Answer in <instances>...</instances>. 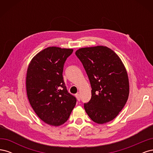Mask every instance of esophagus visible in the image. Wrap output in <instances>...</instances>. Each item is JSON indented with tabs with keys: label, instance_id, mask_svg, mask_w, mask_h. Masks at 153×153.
<instances>
[{
	"label": "esophagus",
	"instance_id": "obj_1",
	"mask_svg": "<svg viewBox=\"0 0 153 153\" xmlns=\"http://www.w3.org/2000/svg\"><path fill=\"white\" fill-rule=\"evenodd\" d=\"M75 96H76V99H77V100H78V101H80V94H78V93H77V94H75Z\"/></svg>",
	"mask_w": 153,
	"mask_h": 153
}]
</instances>
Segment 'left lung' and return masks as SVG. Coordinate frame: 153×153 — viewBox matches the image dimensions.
<instances>
[{
  "label": "left lung",
  "instance_id": "obj_1",
  "mask_svg": "<svg viewBox=\"0 0 153 153\" xmlns=\"http://www.w3.org/2000/svg\"><path fill=\"white\" fill-rule=\"evenodd\" d=\"M83 64L91 85V99L84 103L94 122L104 124L121 112L129 96L128 74L121 60L103 46L82 48L75 52Z\"/></svg>",
  "mask_w": 153,
  "mask_h": 153
}]
</instances>
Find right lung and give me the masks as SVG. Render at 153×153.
I'll return each instance as SVG.
<instances>
[{
    "label": "right lung",
    "mask_w": 153,
    "mask_h": 153,
    "mask_svg": "<svg viewBox=\"0 0 153 153\" xmlns=\"http://www.w3.org/2000/svg\"><path fill=\"white\" fill-rule=\"evenodd\" d=\"M73 49L48 47L32 59L27 69V94L32 108L45 123L60 126L67 121L76 103L69 93L62 72Z\"/></svg>",
    "instance_id": "1"
}]
</instances>
